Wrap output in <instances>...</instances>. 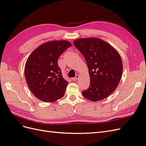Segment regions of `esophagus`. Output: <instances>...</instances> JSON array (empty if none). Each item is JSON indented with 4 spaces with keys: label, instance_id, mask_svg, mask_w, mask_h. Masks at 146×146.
I'll use <instances>...</instances> for the list:
<instances>
[{
    "label": "esophagus",
    "instance_id": "obj_1",
    "mask_svg": "<svg viewBox=\"0 0 146 146\" xmlns=\"http://www.w3.org/2000/svg\"><path fill=\"white\" fill-rule=\"evenodd\" d=\"M79 77H80V76L78 75V74H77V75L74 77V78H72V80H73V81H76L78 78H79Z\"/></svg>",
    "mask_w": 146,
    "mask_h": 146
}]
</instances>
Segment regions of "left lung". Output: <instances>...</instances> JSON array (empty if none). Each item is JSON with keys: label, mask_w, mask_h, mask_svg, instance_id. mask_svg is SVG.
Listing matches in <instances>:
<instances>
[{"label": "left lung", "mask_w": 146, "mask_h": 146, "mask_svg": "<svg viewBox=\"0 0 146 146\" xmlns=\"http://www.w3.org/2000/svg\"><path fill=\"white\" fill-rule=\"evenodd\" d=\"M73 44L83 55L90 76V86L82 94L93 102L107 98L115 91L122 76L123 63L118 51L98 37L78 39Z\"/></svg>", "instance_id": "left-lung-1"}]
</instances>
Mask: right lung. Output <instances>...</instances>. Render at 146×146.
<instances>
[{"instance_id":"obj_1","label":"right lung","mask_w":146,"mask_h":146,"mask_svg":"<svg viewBox=\"0 0 146 146\" xmlns=\"http://www.w3.org/2000/svg\"><path fill=\"white\" fill-rule=\"evenodd\" d=\"M72 44L65 40H51L40 45L29 56L25 76L29 89L38 99L55 102L64 96L68 81L63 79L58 58Z\"/></svg>"}]
</instances>
